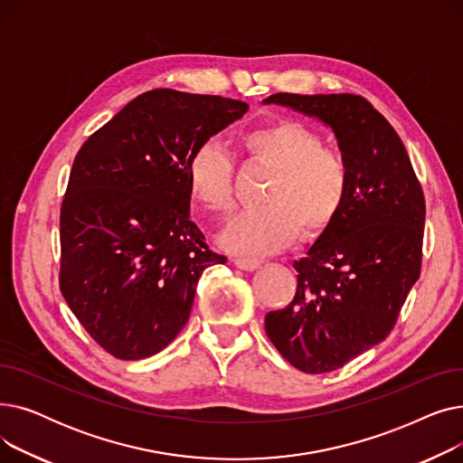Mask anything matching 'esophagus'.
<instances>
[{
	"mask_svg": "<svg viewBox=\"0 0 463 463\" xmlns=\"http://www.w3.org/2000/svg\"><path fill=\"white\" fill-rule=\"evenodd\" d=\"M232 262H234L236 269L246 270V272H253L255 269H259V266H260L259 259H250V257H236Z\"/></svg>",
	"mask_w": 463,
	"mask_h": 463,
	"instance_id": "34e87169",
	"label": "esophagus"
}]
</instances>
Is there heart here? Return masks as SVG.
I'll return each instance as SVG.
<instances>
[{
	"label": "heart",
	"instance_id": "obj_1",
	"mask_svg": "<svg viewBox=\"0 0 463 463\" xmlns=\"http://www.w3.org/2000/svg\"><path fill=\"white\" fill-rule=\"evenodd\" d=\"M259 163L274 170L262 191L266 204L240 212L222 234V246L238 255H270L298 238L325 232L342 213L351 184L347 159L325 148L319 133L295 119H279L241 135ZM234 165L217 138L194 146L185 163L193 203L212 213L232 208Z\"/></svg>",
	"mask_w": 463,
	"mask_h": 463
}]
</instances>
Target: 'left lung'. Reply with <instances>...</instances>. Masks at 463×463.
Instances as JSON below:
<instances>
[{
    "label": "left lung",
    "instance_id": "left-lung-1",
    "mask_svg": "<svg viewBox=\"0 0 463 463\" xmlns=\"http://www.w3.org/2000/svg\"><path fill=\"white\" fill-rule=\"evenodd\" d=\"M264 103L321 119L349 165L342 213L293 264V302L264 317L266 334L288 364L326 373L394 328L420 276L424 193L402 138L364 97L274 93Z\"/></svg>",
    "mask_w": 463,
    "mask_h": 463
}]
</instances>
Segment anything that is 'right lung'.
Segmentation results:
<instances>
[{
    "label": "right lung",
    "mask_w": 463,
    "mask_h": 463,
    "mask_svg": "<svg viewBox=\"0 0 463 463\" xmlns=\"http://www.w3.org/2000/svg\"><path fill=\"white\" fill-rule=\"evenodd\" d=\"M248 103L168 88L146 91L72 161L60 213V288L79 323L119 360L148 358L185 326L212 264L189 219L185 163Z\"/></svg>",
    "instance_id": "obj_1"
}]
</instances>
